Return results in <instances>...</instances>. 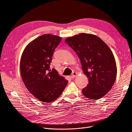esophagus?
<instances>
[{
	"label": "esophagus",
	"mask_w": 132,
	"mask_h": 132,
	"mask_svg": "<svg viewBox=\"0 0 132 132\" xmlns=\"http://www.w3.org/2000/svg\"><path fill=\"white\" fill-rule=\"evenodd\" d=\"M76 76H77V72H73L72 73V75L71 76V78H75L76 77Z\"/></svg>",
	"instance_id": "34e87169"
}]
</instances>
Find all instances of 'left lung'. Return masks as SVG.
I'll return each mask as SVG.
<instances>
[{
  "mask_svg": "<svg viewBox=\"0 0 132 132\" xmlns=\"http://www.w3.org/2000/svg\"><path fill=\"white\" fill-rule=\"evenodd\" d=\"M78 56L89 84L82 90L86 98L98 100L114 85L117 67L113 53L108 45L95 35L81 33L65 39Z\"/></svg>",
  "mask_w": 132,
  "mask_h": 132,
  "instance_id": "left-lung-1",
  "label": "left lung"
}]
</instances>
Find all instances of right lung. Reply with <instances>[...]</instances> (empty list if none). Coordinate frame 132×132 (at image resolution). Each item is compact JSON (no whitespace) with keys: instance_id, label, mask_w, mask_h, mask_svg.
Returning <instances> with one entry per match:
<instances>
[{"instance_id":"1","label":"right lung","mask_w":132,"mask_h":132,"mask_svg":"<svg viewBox=\"0 0 132 132\" xmlns=\"http://www.w3.org/2000/svg\"><path fill=\"white\" fill-rule=\"evenodd\" d=\"M61 40L60 36L45 34L29 43L22 54L20 71L24 84L34 97L44 103L56 100L68 83L50 66L53 53Z\"/></svg>"}]
</instances>
